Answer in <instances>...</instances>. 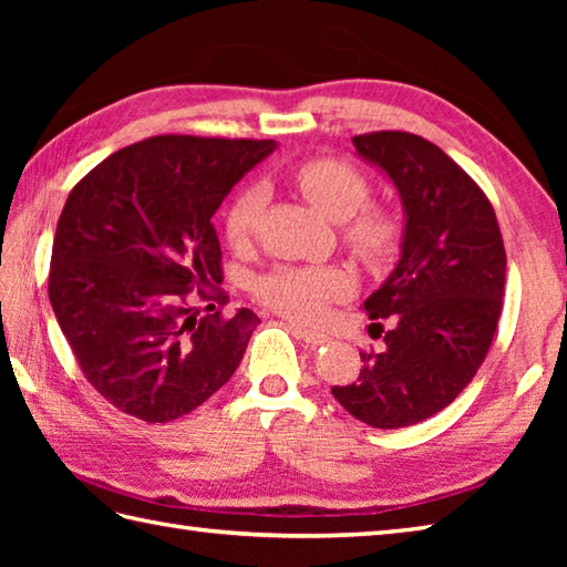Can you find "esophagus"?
Masks as SVG:
<instances>
[{
    "instance_id": "1",
    "label": "esophagus",
    "mask_w": 567,
    "mask_h": 567,
    "mask_svg": "<svg viewBox=\"0 0 567 567\" xmlns=\"http://www.w3.org/2000/svg\"><path fill=\"white\" fill-rule=\"evenodd\" d=\"M292 333L297 336V339H302L307 346H327L331 339L327 333H321V331H315V329H309V327H302V323H292Z\"/></svg>"
}]
</instances>
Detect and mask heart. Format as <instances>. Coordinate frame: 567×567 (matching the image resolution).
Masks as SVG:
<instances>
[{
  "instance_id": "obj_1",
  "label": "heart",
  "mask_w": 567,
  "mask_h": 567,
  "mask_svg": "<svg viewBox=\"0 0 567 567\" xmlns=\"http://www.w3.org/2000/svg\"><path fill=\"white\" fill-rule=\"evenodd\" d=\"M292 185L323 216L339 221L343 246L370 268L388 260L400 244V221L384 204L368 202L370 179L363 171L341 158H309L292 167ZM262 209V192L248 185L228 202L224 212V236L228 246L244 248L256 231ZM353 292V280L339 265H277L256 277L252 295L280 315L317 321L329 305Z\"/></svg>"
}]
</instances>
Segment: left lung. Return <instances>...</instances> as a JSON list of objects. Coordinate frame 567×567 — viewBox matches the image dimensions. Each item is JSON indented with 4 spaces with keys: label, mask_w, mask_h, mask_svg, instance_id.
Returning <instances> with one entry per match:
<instances>
[{
    "label": "left lung",
    "mask_w": 567,
    "mask_h": 567,
    "mask_svg": "<svg viewBox=\"0 0 567 567\" xmlns=\"http://www.w3.org/2000/svg\"><path fill=\"white\" fill-rule=\"evenodd\" d=\"M355 151L400 189L402 258L365 299L380 351H360V375L331 392L372 429H404L461 394L483 365L502 315L507 252L480 185L436 143L409 131H372Z\"/></svg>",
    "instance_id": "1"
}]
</instances>
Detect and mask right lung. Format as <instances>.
<instances>
[{"label": "right lung", "instance_id": "right-lung-1", "mask_svg": "<svg viewBox=\"0 0 567 567\" xmlns=\"http://www.w3.org/2000/svg\"><path fill=\"white\" fill-rule=\"evenodd\" d=\"M275 141L165 134L112 153L58 219L48 297L82 375L148 424L189 414L231 380L258 315L226 305L212 216Z\"/></svg>", "mask_w": 567, "mask_h": 567}]
</instances>
